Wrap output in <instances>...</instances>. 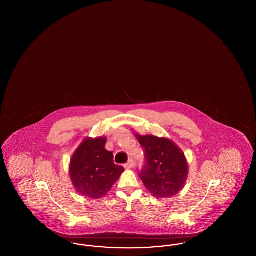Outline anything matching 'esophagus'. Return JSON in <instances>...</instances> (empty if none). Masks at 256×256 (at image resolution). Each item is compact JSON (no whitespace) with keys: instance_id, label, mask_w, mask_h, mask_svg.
Wrapping results in <instances>:
<instances>
[{"instance_id":"1","label":"esophagus","mask_w":256,"mask_h":256,"mask_svg":"<svg viewBox=\"0 0 256 256\" xmlns=\"http://www.w3.org/2000/svg\"><path fill=\"white\" fill-rule=\"evenodd\" d=\"M134 160L130 158L124 165V167L126 168V169H130V168H132L134 167Z\"/></svg>"}]
</instances>
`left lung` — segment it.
<instances>
[{"mask_svg":"<svg viewBox=\"0 0 256 256\" xmlns=\"http://www.w3.org/2000/svg\"><path fill=\"white\" fill-rule=\"evenodd\" d=\"M145 152L139 176L146 189L158 198L178 194L184 186L188 165L182 152L169 139L152 135H137Z\"/></svg>","mask_w":256,"mask_h":256,"instance_id":"obj_1","label":"left lung"}]
</instances>
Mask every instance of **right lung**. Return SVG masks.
Masks as SVG:
<instances>
[{"label": "right lung", "instance_id": "add662e5", "mask_svg": "<svg viewBox=\"0 0 256 256\" xmlns=\"http://www.w3.org/2000/svg\"><path fill=\"white\" fill-rule=\"evenodd\" d=\"M104 145V137L86 139L71 159L70 176L76 190L91 198L106 195L124 170Z\"/></svg>", "mask_w": 256, "mask_h": 256}]
</instances>
